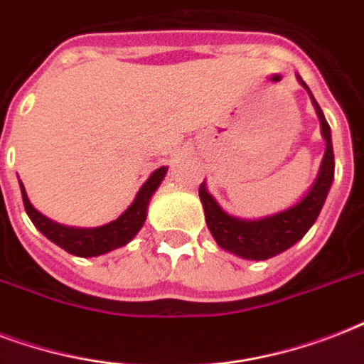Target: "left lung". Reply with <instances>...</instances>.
Instances as JSON below:
<instances>
[{"label":"left lung","mask_w":364,"mask_h":364,"mask_svg":"<svg viewBox=\"0 0 364 364\" xmlns=\"http://www.w3.org/2000/svg\"><path fill=\"white\" fill-rule=\"evenodd\" d=\"M300 85L308 90L314 107L317 111V117L321 121V134L325 137L327 149L323 156L321 168L317 173V179L310 187V191L304 194V198L291 205L289 210H283L274 215L262 217V219H238V217L228 215L227 211L215 202V198L208 193L205 183H202L198 188L200 200L204 205L205 223L210 228L211 236L219 243V247L225 251L238 255L242 259L249 260H266L283 253L285 249L304 238V234L311 228L319 217L325 198H327L331 185L334 179V153L333 139H331V126L325 121L321 107L311 96L310 88L299 77Z\"/></svg>","instance_id":"8db88e82"}]
</instances>
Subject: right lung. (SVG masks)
<instances>
[{"mask_svg": "<svg viewBox=\"0 0 364 364\" xmlns=\"http://www.w3.org/2000/svg\"><path fill=\"white\" fill-rule=\"evenodd\" d=\"M168 168L162 166L159 170H154L149 179L143 183V187L137 191L136 200L132 202L130 208L122 213L121 217H117L115 221L107 223L104 227L96 228H77V227H65L60 223L50 221L48 217L41 215L39 211L31 205L28 200L26 188L20 181V191H22V200H24V208L31 223L36 225V228L43 236H47L53 243H56L58 247L77 257H98V255L109 253L113 249H119L122 245L130 242L139 228L145 223L147 217L149 200L154 194V191L159 188V185L164 179Z\"/></svg>", "mask_w": 364, "mask_h": 364, "instance_id": "1", "label": "right lung"}]
</instances>
